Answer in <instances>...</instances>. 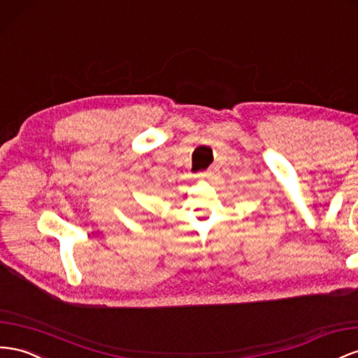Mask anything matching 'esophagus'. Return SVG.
<instances>
[{
  "mask_svg": "<svg viewBox=\"0 0 358 358\" xmlns=\"http://www.w3.org/2000/svg\"><path fill=\"white\" fill-rule=\"evenodd\" d=\"M209 176V173H200V175H197L199 179H206Z\"/></svg>",
  "mask_w": 358,
  "mask_h": 358,
  "instance_id": "obj_1",
  "label": "esophagus"
}]
</instances>
